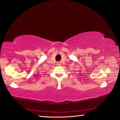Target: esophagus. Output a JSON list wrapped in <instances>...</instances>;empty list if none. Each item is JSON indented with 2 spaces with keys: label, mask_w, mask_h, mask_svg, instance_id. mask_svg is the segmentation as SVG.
Wrapping results in <instances>:
<instances>
[{
  "label": "esophagus",
  "mask_w": 120,
  "mask_h": 120,
  "mask_svg": "<svg viewBox=\"0 0 120 120\" xmlns=\"http://www.w3.org/2000/svg\"><path fill=\"white\" fill-rule=\"evenodd\" d=\"M57 65H58V66H60V65H61V63H60V62H57Z\"/></svg>",
  "instance_id": "obj_1"
}]
</instances>
